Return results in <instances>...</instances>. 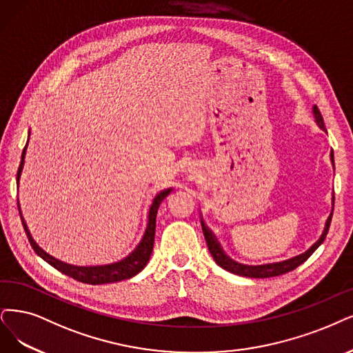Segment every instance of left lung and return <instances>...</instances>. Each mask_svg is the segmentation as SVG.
<instances>
[{"mask_svg":"<svg viewBox=\"0 0 353 353\" xmlns=\"http://www.w3.org/2000/svg\"><path fill=\"white\" fill-rule=\"evenodd\" d=\"M314 116H316V121L319 123V126L325 130V126H324V121H323V116H321V112L319 110L317 106H314ZM332 161L334 163L333 160V154H332ZM333 215V214H332ZM332 215L329 216L327 223H325V228L321 234V237L319 241H316V244H312L310 249L299 254V256H295L290 260H285V262H279V263H273V265H263V266H245V265H240L237 262H232L231 259H228L224 252L221 250L219 244L216 243L215 237L212 236V232L208 230L205 227V224L202 223V230H203V236H205V240H206V244H208V249H210V253L211 256L214 257V260L216 262L218 266H221L223 269L231 272V273H236V275H240V276H247V278H272V276H279V275H283V273H288L291 270H294L295 268H298L299 265H303L305 260L314 253L319 245L324 241L325 236H327L329 232V228H330V223H332Z\"/></svg>","mask_w":353,"mask_h":353,"instance_id":"left-lung-1","label":"left lung"}]
</instances>
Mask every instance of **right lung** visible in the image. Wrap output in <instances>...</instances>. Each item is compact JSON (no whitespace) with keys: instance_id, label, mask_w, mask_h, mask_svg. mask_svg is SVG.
Masks as SVG:
<instances>
[{"instance_id":"obj_1","label":"right lung","mask_w":353,"mask_h":353,"mask_svg":"<svg viewBox=\"0 0 353 353\" xmlns=\"http://www.w3.org/2000/svg\"><path fill=\"white\" fill-rule=\"evenodd\" d=\"M28 142L23 148L21 152V161L19 165V172H17V185L20 180V174L23 170V164H24V155H26V148H28ZM172 189H167L164 192H160L152 201V205L150 208V215H148V225L145 230V234H143L142 241L138 244L137 249L130 253L128 257H125L123 260L113 265H106V266H94V268H80V266H72V265H67L62 263L59 260L50 257L49 254H46L42 249H39L37 244L33 241L30 232L24 224V219L21 218V223L24 227L26 234H28V239L30 241V245L33 247V250L36 252V254L41 256L45 262H48L50 266H54L55 269H58L59 272L65 273V275L78 281L83 283H90V285H101V283H110V282H119L123 279H129L135 276L137 273H139L145 265L148 263L150 256L152 253V247H154V237H155V218H157V211H159V206L163 202V199L167 196ZM20 212V208H19Z\"/></svg>"}]
</instances>
